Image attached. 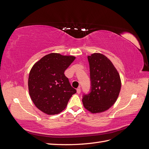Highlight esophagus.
Here are the masks:
<instances>
[{
	"instance_id": "esophagus-1",
	"label": "esophagus",
	"mask_w": 149,
	"mask_h": 149,
	"mask_svg": "<svg viewBox=\"0 0 149 149\" xmlns=\"http://www.w3.org/2000/svg\"><path fill=\"white\" fill-rule=\"evenodd\" d=\"M76 91H77V93H78V94H79V93H81V88H80V87H78V88H77V89H76Z\"/></svg>"
}]
</instances>
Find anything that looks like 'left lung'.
Listing matches in <instances>:
<instances>
[{
	"label": "left lung",
	"mask_w": 149,
	"mask_h": 149,
	"mask_svg": "<svg viewBox=\"0 0 149 149\" xmlns=\"http://www.w3.org/2000/svg\"><path fill=\"white\" fill-rule=\"evenodd\" d=\"M91 87L89 93L83 94L84 107L92 113L109 109L116 101L121 82L119 73L112 62L101 53L88 56Z\"/></svg>",
	"instance_id": "left-lung-1"
}]
</instances>
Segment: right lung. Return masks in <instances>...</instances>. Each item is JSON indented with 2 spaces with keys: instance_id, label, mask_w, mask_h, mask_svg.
<instances>
[{
  "instance_id": "1",
  "label": "right lung",
  "mask_w": 149,
  "mask_h": 149,
  "mask_svg": "<svg viewBox=\"0 0 149 149\" xmlns=\"http://www.w3.org/2000/svg\"><path fill=\"white\" fill-rule=\"evenodd\" d=\"M74 59L73 56L50 53L33 66L29 77V94L40 111L49 115L60 113L76 93L64 74Z\"/></svg>"
}]
</instances>
